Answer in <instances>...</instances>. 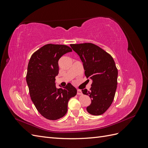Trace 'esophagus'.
Instances as JSON below:
<instances>
[{"mask_svg": "<svg viewBox=\"0 0 148 148\" xmlns=\"http://www.w3.org/2000/svg\"><path fill=\"white\" fill-rule=\"evenodd\" d=\"M77 95H82V91L79 90V89H78V90H77Z\"/></svg>", "mask_w": 148, "mask_h": 148, "instance_id": "1", "label": "esophagus"}]
</instances>
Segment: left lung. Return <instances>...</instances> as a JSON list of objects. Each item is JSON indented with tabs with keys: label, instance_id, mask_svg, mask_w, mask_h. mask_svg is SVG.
I'll use <instances>...</instances> for the list:
<instances>
[{
	"label": "left lung",
	"instance_id": "1",
	"mask_svg": "<svg viewBox=\"0 0 148 148\" xmlns=\"http://www.w3.org/2000/svg\"><path fill=\"white\" fill-rule=\"evenodd\" d=\"M70 46L81 59L86 78L92 81L90 90L82 89L84 95L91 100L86 110L94 115L104 114L112 103L117 89L118 70L113 58L92 43L70 44Z\"/></svg>",
	"mask_w": 148,
	"mask_h": 148
}]
</instances>
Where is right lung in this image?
<instances>
[{"label":"right lung","mask_w":148,"mask_h":148,"mask_svg":"<svg viewBox=\"0 0 148 148\" xmlns=\"http://www.w3.org/2000/svg\"><path fill=\"white\" fill-rule=\"evenodd\" d=\"M65 45L48 44L31 56L26 74V83L31 101L44 117L55 120L66 114L68 102L77 95L71 83L64 88H56V77L59 73L60 58L71 52Z\"/></svg>","instance_id":"right-lung-1"}]
</instances>
